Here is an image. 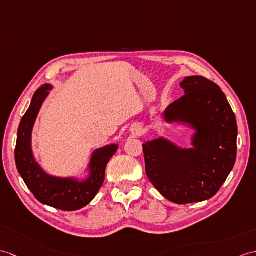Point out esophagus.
I'll return each mask as SVG.
<instances>
[{
  "label": "esophagus",
  "mask_w": 256,
  "mask_h": 256,
  "mask_svg": "<svg viewBox=\"0 0 256 256\" xmlns=\"http://www.w3.org/2000/svg\"><path fill=\"white\" fill-rule=\"evenodd\" d=\"M140 132H142V130H136V135H140Z\"/></svg>",
  "instance_id": "esophagus-1"
}]
</instances>
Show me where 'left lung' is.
<instances>
[{
    "label": "left lung",
    "mask_w": 256,
    "mask_h": 256,
    "mask_svg": "<svg viewBox=\"0 0 256 256\" xmlns=\"http://www.w3.org/2000/svg\"><path fill=\"white\" fill-rule=\"evenodd\" d=\"M186 94L164 111L167 122L188 123L196 130L194 148L182 150L158 138L142 144L148 179L176 204L212 198L232 170L236 158V116L218 85L203 76L180 82Z\"/></svg>",
    "instance_id": "1"
}]
</instances>
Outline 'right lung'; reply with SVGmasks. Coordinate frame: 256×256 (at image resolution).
<instances>
[{
    "label": "right lung",
    "instance_id": "obj_1",
    "mask_svg": "<svg viewBox=\"0 0 256 256\" xmlns=\"http://www.w3.org/2000/svg\"><path fill=\"white\" fill-rule=\"evenodd\" d=\"M51 85L41 86L34 92L32 104L22 116L15 148V162L24 182L40 203L54 208L73 212L88 205L97 195L104 181L106 164L118 150V145H109L92 154L89 164L90 174L85 181L49 176L36 162L32 152V132L38 112L46 98Z\"/></svg>",
    "mask_w": 256,
    "mask_h": 256
}]
</instances>
